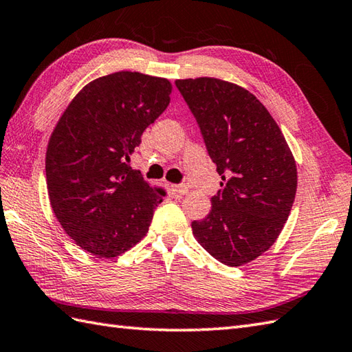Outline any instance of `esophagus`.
Masks as SVG:
<instances>
[{
    "instance_id": "34e87169",
    "label": "esophagus",
    "mask_w": 352,
    "mask_h": 352,
    "mask_svg": "<svg viewBox=\"0 0 352 352\" xmlns=\"http://www.w3.org/2000/svg\"><path fill=\"white\" fill-rule=\"evenodd\" d=\"M173 189H174V192H175V193H178V195H186L187 192H189V189H187V186H184V184L174 186Z\"/></svg>"
}]
</instances>
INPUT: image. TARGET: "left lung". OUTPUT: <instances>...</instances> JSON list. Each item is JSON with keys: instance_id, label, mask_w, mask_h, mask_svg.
<instances>
[{"instance_id": "obj_1", "label": "left lung", "mask_w": 352, "mask_h": 352, "mask_svg": "<svg viewBox=\"0 0 352 352\" xmlns=\"http://www.w3.org/2000/svg\"><path fill=\"white\" fill-rule=\"evenodd\" d=\"M222 175L211 211L192 222L211 256L240 267L273 246L291 213L297 165L282 130L246 88L217 78L177 79Z\"/></svg>"}]
</instances>
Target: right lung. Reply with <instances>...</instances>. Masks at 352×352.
<instances>
[{
  "instance_id": "right-lung-1",
  "label": "right lung",
  "mask_w": 352,
  "mask_h": 352,
  "mask_svg": "<svg viewBox=\"0 0 352 352\" xmlns=\"http://www.w3.org/2000/svg\"><path fill=\"white\" fill-rule=\"evenodd\" d=\"M173 84L139 72L97 78L73 97L46 150L55 217L78 246L112 259L148 232L165 189L129 166L144 130L166 109Z\"/></svg>"
}]
</instances>
